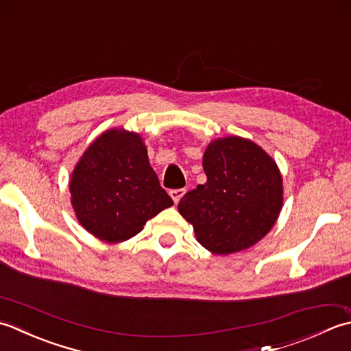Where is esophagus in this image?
<instances>
[{"instance_id": "obj_1", "label": "esophagus", "mask_w": 351, "mask_h": 351, "mask_svg": "<svg viewBox=\"0 0 351 351\" xmlns=\"http://www.w3.org/2000/svg\"><path fill=\"white\" fill-rule=\"evenodd\" d=\"M169 195H171V198H173V202L177 204L178 202H180V198L184 195V189H171Z\"/></svg>"}]
</instances>
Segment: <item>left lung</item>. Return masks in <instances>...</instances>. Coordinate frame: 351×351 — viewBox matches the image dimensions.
<instances>
[{
    "label": "left lung",
    "instance_id": "1",
    "mask_svg": "<svg viewBox=\"0 0 351 351\" xmlns=\"http://www.w3.org/2000/svg\"><path fill=\"white\" fill-rule=\"evenodd\" d=\"M203 168L206 183L178 203L197 241L221 256L254 245L276 224L283 204L276 162L254 142L227 136L206 148Z\"/></svg>",
    "mask_w": 351,
    "mask_h": 351
}]
</instances>
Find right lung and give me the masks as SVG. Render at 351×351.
<instances>
[{
  "label": "right lung",
  "mask_w": 351,
  "mask_h": 351,
  "mask_svg": "<svg viewBox=\"0 0 351 351\" xmlns=\"http://www.w3.org/2000/svg\"><path fill=\"white\" fill-rule=\"evenodd\" d=\"M69 191L80 224L109 244L133 238L174 204L149 167L144 139L123 128L92 142L74 168Z\"/></svg>",
  "instance_id": "right-lung-1"
}]
</instances>
